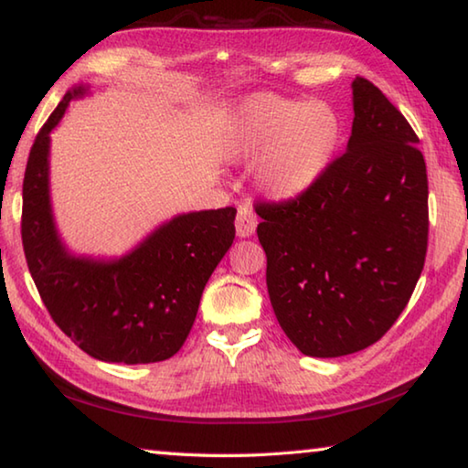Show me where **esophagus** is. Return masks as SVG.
Wrapping results in <instances>:
<instances>
[{"mask_svg": "<svg viewBox=\"0 0 468 468\" xmlns=\"http://www.w3.org/2000/svg\"><path fill=\"white\" fill-rule=\"evenodd\" d=\"M256 227H258V218L253 215V210L250 206H239V212H237V218H235V229H237V235L239 237H251L256 233Z\"/></svg>", "mask_w": 468, "mask_h": 468, "instance_id": "1", "label": "esophagus"}]
</instances>
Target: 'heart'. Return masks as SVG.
<instances>
[{"label":"heart","mask_w":468,"mask_h":468,"mask_svg":"<svg viewBox=\"0 0 468 468\" xmlns=\"http://www.w3.org/2000/svg\"><path fill=\"white\" fill-rule=\"evenodd\" d=\"M343 138V120L330 102L256 94L237 109L225 153L243 161L260 158L258 186L276 200H289L330 169Z\"/></svg>","instance_id":"b5f03b06"}]
</instances>
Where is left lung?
<instances>
[{
    "instance_id": "obj_1",
    "label": "left lung",
    "mask_w": 468,
    "mask_h": 468,
    "mask_svg": "<svg viewBox=\"0 0 468 468\" xmlns=\"http://www.w3.org/2000/svg\"><path fill=\"white\" fill-rule=\"evenodd\" d=\"M346 150L301 196L258 202L276 320L310 357L378 343L421 276L430 210L419 138L378 86L353 80Z\"/></svg>"
}]
</instances>
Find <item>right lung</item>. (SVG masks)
Returning a JSON list of instances; mask_svg holds the SVG:
<instances>
[{"instance_id":"obj_1","label":"right lung","mask_w":468,"mask_h":468,"mask_svg":"<svg viewBox=\"0 0 468 468\" xmlns=\"http://www.w3.org/2000/svg\"><path fill=\"white\" fill-rule=\"evenodd\" d=\"M84 86L66 92L30 148L22 184V245L53 322L90 357L156 363L194 326L202 291L235 239L233 206L187 212L120 260L76 258L61 243L49 200V133Z\"/></svg>"}]
</instances>
